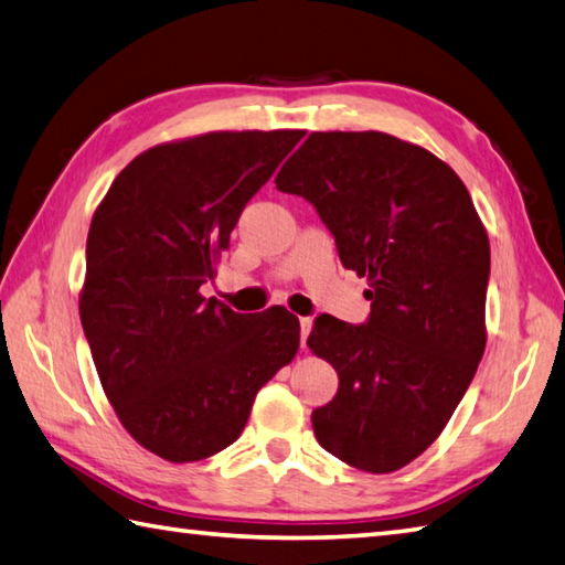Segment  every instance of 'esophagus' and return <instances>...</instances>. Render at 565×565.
Wrapping results in <instances>:
<instances>
[{
  "instance_id": "1",
  "label": "esophagus",
  "mask_w": 565,
  "mask_h": 565,
  "mask_svg": "<svg viewBox=\"0 0 565 565\" xmlns=\"http://www.w3.org/2000/svg\"><path fill=\"white\" fill-rule=\"evenodd\" d=\"M310 332H312V319L310 317H302L300 319V344H302V349L307 344V337H310Z\"/></svg>"
}]
</instances>
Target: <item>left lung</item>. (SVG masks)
Wrapping results in <instances>:
<instances>
[{
  "instance_id": "8db88e82",
  "label": "left lung",
  "mask_w": 565,
  "mask_h": 565,
  "mask_svg": "<svg viewBox=\"0 0 565 565\" xmlns=\"http://www.w3.org/2000/svg\"><path fill=\"white\" fill-rule=\"evenodd\" d=\"M275 184L310 201L371 287L366 324L319 315L307 339L339 376L312 413L317 440L356 470L396 472L438 440L484 354V223L443 159L376 130L312 132Z\"/></svg>"
}]
</instances>
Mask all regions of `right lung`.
I'll use <instances>...</instances> for the list:
<instances>
[{"label":"right lung","instance_id":"1","mask_svg":"<svg viewBox=\"0 0 565 565\" xmlns=\"http://www.w3.org/2000/svg\"><path fill=\"white\" fill-rule=\"evenodd\" d=\"M305 130L206 132L137 154L95 209L78 310L122 428L169 462L228 448L300 349L287 310L236 315L201 285Z\"/></svg>","mask_w":565,"mask_h":565}]
</instances>
